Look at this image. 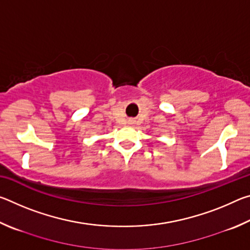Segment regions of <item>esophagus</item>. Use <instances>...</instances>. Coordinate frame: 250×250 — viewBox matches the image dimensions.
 <instances>
[{
	"label": "esophagus",
	"mask_w": 250,
	"mask_h": 250,
	"mask_svg": "<svg viewBox=\"0 0 250 250\" xmlns=\"http://www.w3.org/2000/svg\"><path fill=\"white\" fill-rule=\"evenodd\" d=\"M128 122H129V124H130V125H131V124H133V120H129V121H128Z\"/></svg>",
	"instance_id": "34e87169"
}]
</instances>
